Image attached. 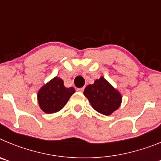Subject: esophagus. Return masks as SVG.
<instances>
[{
    "label": "esophagus",
    "mask_w": 161,
    "mask_h": 161,
    "mask_svg": "<svg viewBox=\"0 0 161 161\" xmlns=\"http://www.w3.org/2000/svg\"><path fill=\"white\" fill-rule=\"evenodd\" d=\"M77 91H79V92H82V91H84V88H83V87H82V88H78Z\"/></svg>",
    "instance_id": "esophagus-1"
}]
</instances>
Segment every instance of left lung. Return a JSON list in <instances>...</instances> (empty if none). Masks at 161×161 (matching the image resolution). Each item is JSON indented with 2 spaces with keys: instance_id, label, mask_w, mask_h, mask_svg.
I'll use <instances>...</instances> for the list:
<instances>
[{
  "instance_id": "8db88e82",
  "label": "left lung",
  "mask_w": 161,
  "mask_h": 161,
  "mask_svg": "<svg viewBox=\"0 0 161 161\" xmlns=\"http://www.w3.org/2000/svg\"><path fill=\"white\" fill-rule=\"evenodd\" d=\"M83 95L95 111L105 115H111L122 103L121 93L103 76L88 85Z\"/></svg>"
}]
</instances>
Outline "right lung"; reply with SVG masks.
I'll list each match as a JSON object with an SVG mask.
<instances>
[{
	"label": "right lung",
	"mask_w": 161,
	"mask_h": 161,
	"mask_svg": "<svg viewBox=\"0 0 161 161\" xmlns=\"http://www.w3.org/2000/svg\"><path fill=\"white\" fill-rule=\"evenodd\" d=\"M75 92V88L66 87L63 79L55 76L37 91V102L42 111L52 114L63 109Z\"/></svg>",
	"instance_id": "1"
}]
</instances>
